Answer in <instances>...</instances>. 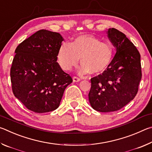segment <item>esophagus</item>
<instances>
[{"label":"esophagus","mask_w":152,"mask_h":152,"mask_svg":"<svg viewBox=\"0 0 152 152\" xmlns=\"http://www.w3.org/2000/svg\"><path fill=\"white\" fill-rule=\"evenodd\" d=\"M79 81H80V79L78 78V77H76V76L73 77V82H79Z\"/></svg>","instance_id":"obj_1"}]
</instances>
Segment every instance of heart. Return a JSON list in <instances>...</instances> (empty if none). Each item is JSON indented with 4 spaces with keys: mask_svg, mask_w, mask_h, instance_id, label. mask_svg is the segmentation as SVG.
<instances>
[{
    "mask_svg": "<svg viewBox=\"0 0 152 152\" xmlns=\"http://www.w3.org/2000/svg\"><path fill=\"white\" fill-rule=\"evenodd\" d=\"M115 55V48L111 43L102 41L91 35H82L76 37L70 44L63 43L58 52V61L65 71L70 70L79 62L80 75L91 72L94 75L104 72L111 64Z\"/></svg>",
    "mask_w": 152,
    "mask_h": 152,
    "instance_id": "1",
    "label": "heart"
}]
</instances>
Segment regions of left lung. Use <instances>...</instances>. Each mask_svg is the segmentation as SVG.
Wrapping results in <instances>:
<instances>
[{
    "mask_svg": "<svg viewBox=\"0 0 152 152\" xmlns=\"http://www.w3.org/2000/svg\"><path fill=\"white\" fill-rule=\"evenodd\" d=\"M107 36L116 53L107 70L91 79L88 99L91 107L99 112L116 111L134 99L141 79V56L133 43L115 28Z\"/></svg>",
    "mask_w": 152,
    "mask_h": 152,
    "instance_id": "1",
    "label": "left lung"
}]
</instances>
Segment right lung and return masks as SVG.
<instances>
[{
	"instance_id": "obj_1",
	"label": "right lung",
	"mask_w": 152,
	"mask_h": 152,
	"mask_svg": "<svg viewBox=\"0 0 152 152\" xmlns=\"http://www.w3.org/2000/svg\"><path fill=\"white\" fill-rule=\"evenodd\" d=\"M63 41L60 33L42 29L15 50L10 74L12 92L31 111L58 109L66 88L72 82L57 62Z\"/></svg>"
}]
</instances>
